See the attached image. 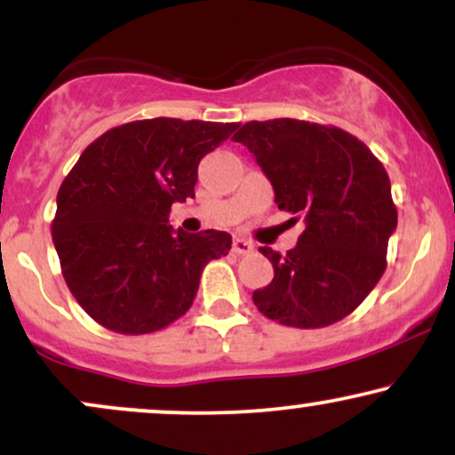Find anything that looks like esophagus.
Segmentation results:
<instances>
[{"label": "esophagus", "mask_w": 455, "mask_h": 455, "mask_svg": "<svg viewBox=\"0 0 455 455\" xmlns=\"http://www.w3.org/2000/svg\"><path fill=\"white\" fill-rule=\"evenodd\" d=\"M254 250V245H252V242H248V239H243V237H237L233 242V252L235 254H250Z\"/></svg>", "instance_id": "34e87169"}]
</instances>
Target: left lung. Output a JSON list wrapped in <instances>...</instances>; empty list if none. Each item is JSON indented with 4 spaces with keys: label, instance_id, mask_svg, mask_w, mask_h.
Masks as SVG:
<instances>
[{
    "label": "left lung",
    "instance_id": "obj_1",
    "mask_svg": "<svg viewBox=\"0 0 455 455\" xmlns=\"http://www.w3.org/2000/svg\"><path fill=\"white\" fill-rule=\"evenodd\" d=\"M233 140L257 158L278 210L306 222L284 257L260 248L274 265V280L254 291V306L289 327L342 321L387 267L398 212L385 166L353 134L299 119L248 122Z\"/></svg>",
    "mask_w": 455,
    "mask_h": 455
}]
</instances>
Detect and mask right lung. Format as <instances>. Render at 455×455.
I'll return each instance as SVG.
<instances>
[{
  "instance_id": "add662e5",
  "label": "right lung",
  "mask_w": 455,
  "mask_h": 455,
  "mask_svg": "<svg viewBox=\"0 0 455 455\" xmlns=\"http://www.w3.org/2000/svg\"><path fill=\"white\" fill-rule=\"evenodd\" d=\"M237 126L143 119L83 151L57 192L51 228L68 289L93 321L139 336L186 315L203 267L227 257L231 235L175 231L169 212L195 198L198 162Z\"/></svg>"
}]
</instances>
